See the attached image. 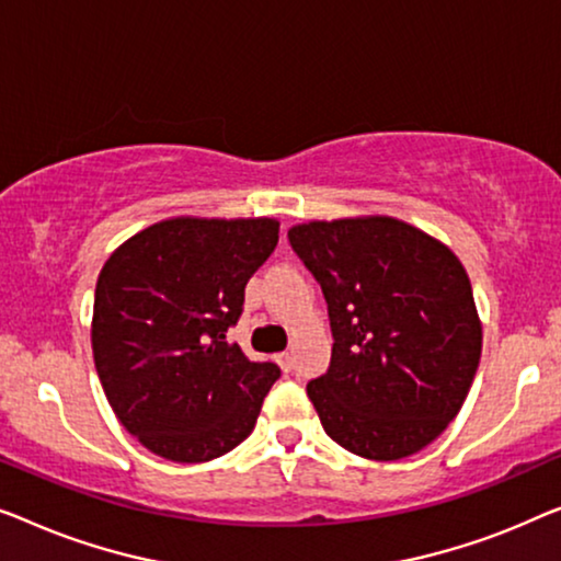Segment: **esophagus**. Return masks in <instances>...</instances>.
I'll use <instances>...</instances> for the list:
<instances>
[{"label": "esophagus", "mask_w": 561, "mask_h": 561, "mask_svg": "<svg viewBox=\"0 0 561 561\" xmlns=\"http://www.w3.org/2000/svg\"><path fill=\"white\" fill-rule=\"evenodd\" d=\"M274 360H277L284 370H291V363H295V358H291L289 351L277 353V356H274Z\"/></svg>", "instance_id": "esophagus-1"}]
</instances>
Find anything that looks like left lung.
I'll use <instances>...</instances> for the list:
<instances>
[{
  "label": "left lung",
  "instance_id": "8db88e82",
  "mask_svg": "<svg viewBox=\"0 0 561 561\" xmlns=\"http://www.w3.org/2000/svg\"><path fill=\"white\" fill-rule=\"evenodd\" d=\"M289 243L320 282L335 337L328 374L307 383L322 430L366 460L420 453L462 409L483 351L460 259L391 216L310 220Z\"/></svg>",
  "mask_w": 561,
  "mask_h": 561
}]
</instances>
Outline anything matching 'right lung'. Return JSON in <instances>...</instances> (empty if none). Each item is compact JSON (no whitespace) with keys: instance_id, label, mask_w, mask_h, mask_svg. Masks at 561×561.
<instances>
[{"instance_id":"right-lung-1","label":"right lung","mask_w":561,"mask_h":561,"mask_svg":"<svg viewBox=\"0 0 561 561\" xmlns=\"http://www.w3.org/2000/svg\"><path fill=\"white\" fill-rule=\"evenodd\" d=\"M277 241V218L178 216L106 259L93 363L116 420L149 453L208 462L251 435L279 368L249 360L226 330Z\"/></svg>"}]
</instances>
